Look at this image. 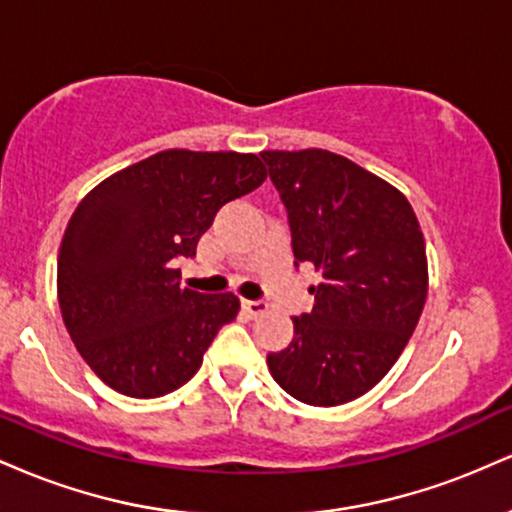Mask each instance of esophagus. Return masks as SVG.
<instances>
[{
  "mask_svg": "<svg viewBox=\"0 0 512 512\" xmlns=\"http://www.w3.org/2000/svg\"><path fill=\"white\" fill-rule=\"evenodd\" d=\"M240 308H243L250 317L267 313V303H264V301H243V303H240Z\"/></svg>",
  "mask_w": 512,
  "mask_h": 512,
  "instance_id": "1",
  "label": "esophagus"
}]
</instances>
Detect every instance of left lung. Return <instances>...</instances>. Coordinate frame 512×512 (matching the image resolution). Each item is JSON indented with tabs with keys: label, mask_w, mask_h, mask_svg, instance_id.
<instances>
[{
	"label": "left lung",
	"mask_w": 512,
	"mask_h": 512,
	"mask_svg": "<svg viewBox=\"0 0 512 512\" xmlns=\"http://www.w3.org/2000/svg\"><path fill=\"white\" fill-rule=\"evenodd\" d=\"M289 211L293 257L315 267V305L267 356L272 378L313 407L366 395L395 366L428 293L426 243L407 197L325 149L262 151Z\"/></svg>",
	"instance_id": "1"
}]
</instances>
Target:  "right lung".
<instances>
[{"label":"right lung","mask_w":512,"mask_h":512,"mask_svg":"<svg viewBox=\"0 0 512 512\" xmlns=\"http://www.w3.org/2000/svg\"><path fill=\"white\" fill-rule=\"evenodd\" d=\"M264 178L255 154L168 149L81 199L57 257V298L76 351L105 385L151 399L197 373L240 301L182 289L175 260L195 257L216 211Z\"/></svg>","instance_id":"right-lung-1"}]
</instances>
